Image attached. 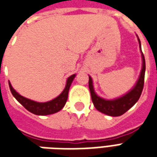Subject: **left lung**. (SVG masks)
Returning a JSON list of instances; mask_svg holds the SVG:
<instances>
[{
    "instance_id": "obj_1",
    "label": "left lung",
    "mask_w": 157,
    "mask_h": 157,
    "mask_svg": "<svg viewBox=\"0 0 157 157\" xmlns=\"http://www.w3.org/2000/svg\"><path fill=\"white\" fill-rule=\"evenodd\" d=\"M139 44H140V48L141 49V44L140 41L138 38ZM142 56V69L139 79L135 86L133 88L127 92L126 94L122 96L120 98H118L113 100H107V99L100 98L96 94L94 88H93V83H92V79L91 76H89V89L91 92V97L93 104L95 108L99 112L102 113L107 115L113 116V117H117L124 114V113L128 111V109H131L133 106L137 102L141 95V92L143 91V86H144V81H145V61L144 55L141 52Z\"/></svg>"
}]
</instances>
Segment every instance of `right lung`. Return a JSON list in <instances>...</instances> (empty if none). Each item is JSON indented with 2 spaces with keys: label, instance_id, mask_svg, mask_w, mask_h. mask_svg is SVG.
I'll use <instances>...</instances> for the list:
<instances>
[{
  "label": "right lung",
  "instance_id": "obj_1",
  "mask_svg": "<svg viewBox=\"0 0 157 157\" xmlns=\"http://www.w3.org/2000/svg\"><path fill=\"white\" fill-rule=\"evenodd\" d=\"M75 76V75L74 74L67 79L64 91L57 98L46 102H38L22 97L13 89L10 82H9V87H10V90H11V92L13 97L28 111L31 112L33 114H36V115H48V114H53V113L59 112V110H61L64 108L65 102L67 101V98H68L69 89H70V86L71 85Z\"/></svg>",
  "mask_w": 157,
  "mask_h": 157
}]
</instances>
